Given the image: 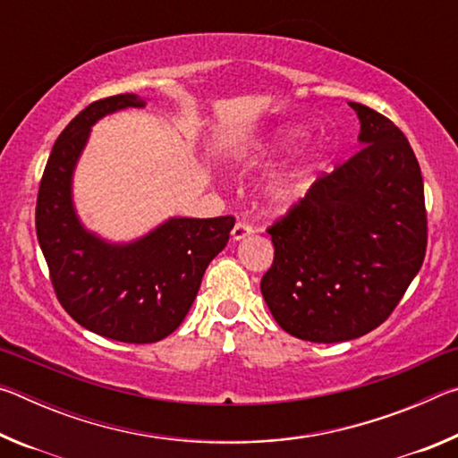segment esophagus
I'll list each match as a JSON object with an SVG mask.
<instances>
[{"label": "esophagus", "mask_w": 458, "mask_h": 458, "mask_svg": "<svg viewBox=\"0 0 458 458\" xmlns=\"http://www.w3.org/2000/svg\"><path fill=\"white\" fill-rule=\"evenodd\" d=\"M254 228L248 222H236V226L232 228V240H242L246 236H250Z\"/></svg>", "instance_id": "34e87169"}]
</instances>
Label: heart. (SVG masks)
Wrapping results in <instances>:
<instances>
[{
	"label": "heart",
	"mask_w": 458,
	"mask_h": 458,
	"mask_svg": "<svg viewBox=\"0 0 458 458\" xmlns=\"http://www.w3.org/2000/svg\"><path fill=\"white\" fill-rule=\"evenodd\" d=\"M297 133H299L297 129L281 131V133L275 137V143L270 147L291 141ZM307 191H309V182H307L305 172L299 167H291L273 177V182H270L267 188V196H268L270 206H273L275 210H286V208L297 204L301 198H305Z\"/></svg>",
	"instance_id": "1"
}]
</instances>
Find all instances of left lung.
<instances>
[{"label":"left lung","instance_id":"obj_1","mask_svg":"<svg viewBox=\"0 0 458 458\" xmlns=\"http://www.w3.org/2000/svg\"><path fill=\"white\" fill-rule=\"evenodd\" d=\"M350 106L361 149L267 230L275 260L262 297L286 333L313 344L350 341L382 325L420 270L428 238L408 139L374 108Z\"/></svg>","mask_w":458,"mask_h":458}]
</instances>
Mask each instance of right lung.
<instances>
[{
    "label": "right lung",
    "instance_id": "right-lung-1",
    "mask_svg": "<svg viewBox=\"0 0 458 458\" xmlns=\"http://www.w3.org/2000/svg\"><path fill=\"white\" fill-rule=\"evenodd\" d=\"M127 106H145V100L129 92L100 98L62 131L38 190L36 234L54 293L76 323L123 344H155L185 319L236 220L169 218L127 244L106 242L82 226L72 204L76 161L90 127Z\"/></svg>",
    "mask_w": 458,
    "mask_h": 458
}]
</instances>
